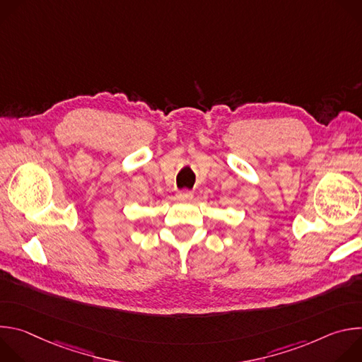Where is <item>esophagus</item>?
Instances as JSON below:
<instances>
[{"label":"esophagus","mask_w":362,"mask_h":362,"mask_svg":"<svg viewBox=\"0 0 362 362\" xmlns=\"http://www.w3.org/2000/svg\"><path fill=\"white\" fill-rule=\"evenodd\" d=\"M192 196H193V193L189 192V190H182V192L177 193V199L179 200H190Z\"/></svg>","instance_id":"34e87169"}]
</instances>
